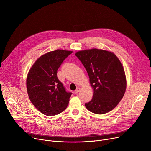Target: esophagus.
Instances as JSON below:
<instances>
[{
  "label": "esophagus",
  "instance_id": "esophagus-1",
  "mask_svg": "<svg viewBox=\"0 0 151 151\" xmlns=\"http://www.w3.org/2000/svg\"><path fill=\"white\" fill-rule=\"evenodd\" d=\"M80 91H81V89H80V88H77L76 89L75 91V93H78V92H80Z\"/></svg>",
  "mask_w": 151,
  "mask_h": 151
}]
</instances>
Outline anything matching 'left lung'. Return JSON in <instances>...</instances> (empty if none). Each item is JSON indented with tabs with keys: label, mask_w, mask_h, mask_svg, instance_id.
I'll return each instance as SVG.
<instances>
[{
	"label": "left lung",
	"mask_w": 151,
	"mask_h": 151,
	"mask_svg": "<svg viewBox=\"0 0 151 151\" xmlns=\"http://www.w3.org/2000/svg\"><path fill=\"white\" fill-rule=\"evenodd\" d=\"M85 67L93 89L92 100L85 104L91 112L102 114L114 109L126 89V77L121 62L111 52L96 48L75 54Z\"/></svg>",
	"instance_id": "1"
}]
</instances>
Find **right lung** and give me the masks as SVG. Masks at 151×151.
I'll return each instance as SVG.
<instances>
[{"label": "right lung", "mask_w": 151, "mask_h": 151, "mask_svg": "<svg viewBox=\"0 0 151 151\" xmlns=\"http://www.w3.org/2000/svg\"><path fill=\"white\" fill-rule=\"evenodd\" d=\"M73 51L57 50L40 57L30 69L26 80L30 101L45 115L52 116L64 111L71 92H67L57 76L58 70Z\"/></svg>", "instance_id": "right-lung-1"}]
</instances>
